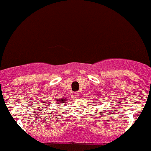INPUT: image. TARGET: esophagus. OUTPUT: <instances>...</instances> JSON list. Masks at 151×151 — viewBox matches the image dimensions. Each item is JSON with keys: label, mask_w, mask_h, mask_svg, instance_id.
<instances>
[{"label": "esophagus", "mask_w": 151, "mask_h": 151, "mask_svg": "<svg viewBox=\"0 0 151 151\" xmlns=\"http://www.w3.org/2000/svg\"><path fill=\"white\" fill-rule=\"evenodd\" d=\"M74 95L77 97H79V91H76V92H74Z\"/></svg>", "instance_id": "34e87169"}]
</instances>
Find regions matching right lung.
Segmentation results:
<instances>
[{"label":"right lung","mask_w":151,"mask_h":151,"mask_svg":"<svg viewBox=\"0 0 151 151\" xmlns=\"http://www.w3.org/2000/svg\"><path fill=\"white\" fill-rule=\"evenodd\" d=\"M66 101H67V99L64 98H58L55 99V102H56L57 104H59V106H61L62 104H63Z\"/></svg>","instance_id":"obj_1"}]
</instances>
